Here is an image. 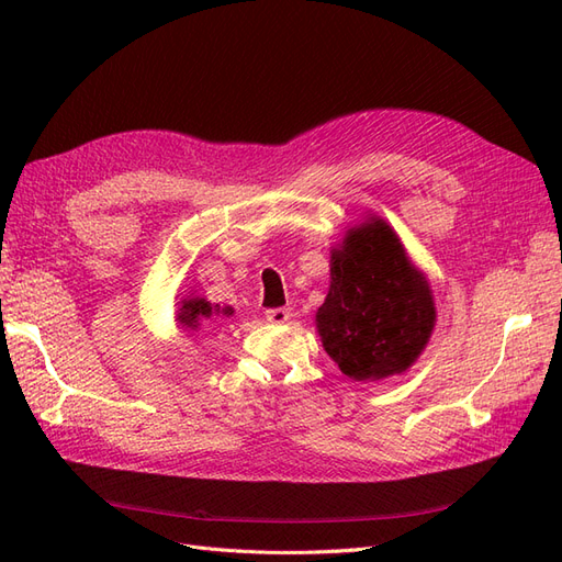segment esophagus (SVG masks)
Here are the masks:
<instances>
[{
	"instance_id": "34e87169",
	"label": "esophagus",
	"mask_w": 562,
	"mask_h": 562,
	"mask_svg": "<svg viewBox=\"0 0 562 562\" xmlns=\"http://www.w3.org/2000/svg\"><path fill=\"white\" fill-rule=\"evenodd\" d=\"M265 316H267L269 323H277V326H281V323H285L288 318L293 316V312L288 310V307H277V310H267Z\"/></svg>"
}]
</instances>
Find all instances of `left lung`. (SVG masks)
Masks as SVG:
<instances>
[{"label": "left lung", "instance_id": "8db88e82", "mask_svg": "<svg viewBox=\"0 0 562 562\" xmlns=\"http://www.w3.org/2000/svg\"><path fill=\"white\" fill-rule=\"evenodd\" d=\"M436 304L427 274L384 217L368 213L330 248V288L316 333L356 382L403 375L427 349Z\"/></svg>", "mask_w": 562, "mask_h": 562}]
</instances>
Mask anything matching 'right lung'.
I'll return each instance as SVG.
<instances>
[{"label":"right lung","instance_id":"add662e5","mask_svg":"<svg viewBox=\"0 0 562 562\" xmlns=\"http://www.w3.org/2000/svg\"><path fill=\"white\" fill-rule=\"evenodd\" d=\"M234 316V310L229 307H220L215 302H209L206 297H201L196 293L184 295L178 302V312H176V321L178 326L187 333H201L203 328L213 326L217 318H229Z\"/></svg>","mask_w":562,"mask_h":562}]
</instances>
